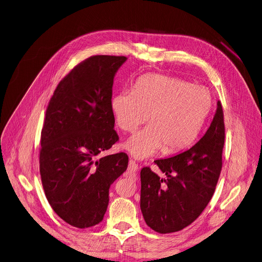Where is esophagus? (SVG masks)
<instances>
[{
	"label": "esophagus",
	"instance_id": "1",
	"mask_svg": "<svg viewBox=\"0 0 262 262\" xmlns=\"http://www.w3.org/2000/svg\"><path fill=\"white\" fill-rule=\"evenodd\" d=\"M137 170H138V164H137L134 160H129L127 171L130 172V173H133V172H136Z\"/></svg>",
	"mask_w": 262,
	"mask_h": 262
}]
</instances>
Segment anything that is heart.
Listing matches in <instances>:
<instances>
[{
	"instance_id": "1",
	"label": "heart",
	"mask_w": 262,
	"mask_h": 262,
	"mask_svg": "<svg viewBox=\"0 0 262 262\" xmlns=\"http://www.w3.org/2000/svg\"><path fill=\"white\" fill-rule=\"evenodd\" d=\"M212 105L210 91L182 79L149 74L136 81L133 92L112 98L111 108L117 125L134 132L149 114L150 123L125 142L136 159H146L164 147L172 154L188 147L198 137Z\"/></svg>"
}]
</instances>
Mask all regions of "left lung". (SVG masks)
Here are the masks:
<instances>
[{
	"instance_id": "1",
	"label": "left lung",
	"mask_w": 262,
	"mask_h": 262,
	"mask_svg": "<svg viewBox=\"0 0 262 262\" xmlns=\"http://www.w3.org/2000/svg\"><path fill=\"white\" fill-rule=\"evenodd\" d=\"M225 143L221 101L206 134L191 147L174 157L156 160L166 176L141 170L140 208L148 227L158 233H172L193 223L215 191Z\"/></svg>"
}]
</instances>
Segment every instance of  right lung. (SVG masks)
I'll return each mask as SVG.
<instances>
[{
  "label": "right lung",
  "instance_id": "1",
  "mask_svg": "<svg viewBox=\"0 0 262 262\" xmlns=\"http://www.w3.org/2000/svg\"><path fill=\"white\" fill-rule=\"evenodd\" d=\"M125 56H91L58 83L41 129L39 171L57 215L84 229L99 224L111 185L127 168L124 152L97 160L118 141L111 101L114 78Z\"/></svg>",
  "mask_w": 262,
  "mask_h": 262
}]
</instances>
